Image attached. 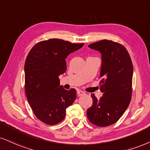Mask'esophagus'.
Wrapping results in <instances>:
<instances>
[{"label": "esophagus", "mask_w": 150, "mask_h": 150, "mask_svg": "<svg viewBox=\"0 0 150 150\" xmlns=\"http://www.w3.org/2000/svg\"><path fill=\"white\" fill-rule=\"evenodd\" d=\"M77 95H78L79 96H83V95L85 94V92H84V91H82V90H80V89L77 90Z\"/></svg>", "instance_id": "1"}]
</instances>
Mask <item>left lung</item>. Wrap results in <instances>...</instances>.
<instances>
[{
  "label": "left lung",
  "mask_w": 150,
  "mask_h": 150,
  "mask_svg": "<svg viewBox=\"0 0 150 150\" xmlns=\"http://www.w3.org/2000/svg\"><path fill=\"white\" fill-rule=\"evenodd\" d=\"M102 54L100 90L103 96L91 94L93 105L87 110L88 120L98 127L115 124L122 116L132 95L133 64L127 50L119 42L108 40L89 45Z\"/></svg>",
  "instance_id": "8db88e82"
}]
</instances>
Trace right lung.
I'll use <instances>...</instances> for the list:
<instances>
[{
  "mask_svg": "<svg viewBox=\"0 0 150 150\" xmlns=\"http://www.w3.org/2000/svg\"><path fill=\"white\" fill-rule=\"evenodd\" d=\"M84 43L52 38L35 44L24 65L25 92L35 117L48 125L64 120L66 110L76 99V89L66 90L59 76L66 70V59Z\"/></svg>",
  "mask_w": 150,
  "mask_h": 150,
  "instance_id": "obj_1",
  "label": "right lung"
}]
</instances>
